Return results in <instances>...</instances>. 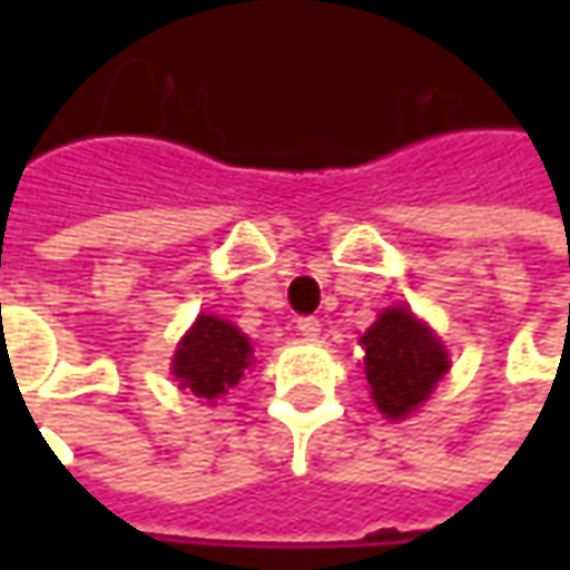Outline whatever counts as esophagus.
Returning <instances> with one entry per match:
<instances>
[{"instance_id": "obj_1", "label": "esophagus", "mask_w": 570, "mask_h": 570, "mask_svg": "<svg viewBox=\"0 0 570 570\" xmlns=\"http://www.w3.org/2000/svg\"><path fill=\"white\" fill-rule=\"evenodd\" d=\"M296 330L302 338H308V342H314L317 335H321V321L317 317H298Z\"/></svg>"}]
</instances>
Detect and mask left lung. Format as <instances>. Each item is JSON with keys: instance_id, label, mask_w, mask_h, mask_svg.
Here are the masks:
<instances>
[{"instance_id": "1", "label": "left lung", "mask_w": 570, "mask_h": 570, "mask_svg": "<svg viewBox=\"0 0 570 570\" xmlns=\"http://www.w3.org/2000/svg\"><path fill=\"white\" fill-rule=\"evenodd\" d=\"M363 370L372 400L384 419L400 421L419 412L449 372V351L428 323L409 308H384L363 333Z\"/></svg>"}]
</instances>
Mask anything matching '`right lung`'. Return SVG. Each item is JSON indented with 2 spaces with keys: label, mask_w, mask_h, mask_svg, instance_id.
Masks as SVG:
<instances>
[{
  "label": "right lung",
  "mask_w": 570,
  "mask_h": 570,
  "mask_svg": "<svg viewBox=\"0 0 570 570\" xmlns=\"http://www.w3.org/2000/svg\"><path fill=\"white\" fill-rule=\"evenodd\" d=\"M249 363H253V345L247 335L235 323L216 314H200L176 345L170 372L179 387L198 396L200 403L216 406L244 379Z\"/></svg>",
  "instance_id": "1"
}]
</instances>
